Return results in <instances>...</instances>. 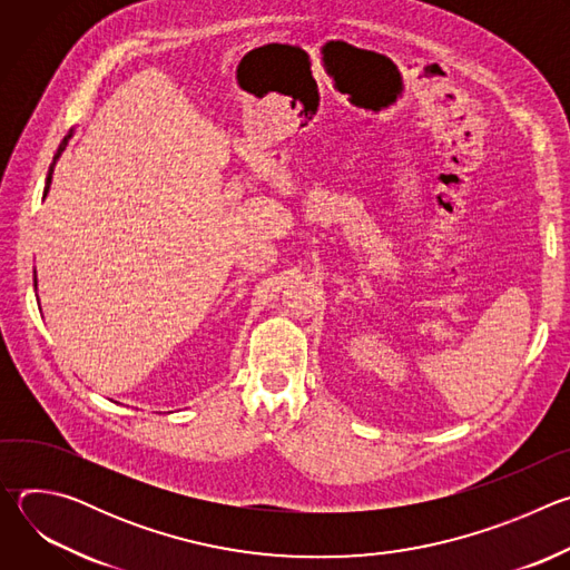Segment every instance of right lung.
<instances>
[{
  "label": "right lung",
  "instance_id": "obj_1",
  "mask_svg": "<svg viewBox=\"0 0 570 570\" xmlns=\"http://www.w3.org/2000/svg\"><path fill=\"white\" fill-rule=\"evenodd\" d=\"M67 139H69V135H67V137H65V139H62V144H60V148H58V155H60V150H62V148H65V144H67ZM58 155H56V157H58ZM51 174H53V169H51V171H49V178H47V187H45V196H47V191H49V185H51Z\"/></svg>",
  "mask_w": 570,
  "mask_h": 570
}]
</instances>
